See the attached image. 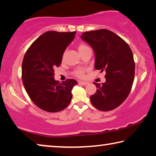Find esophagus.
<instances>
[{"mask_svg": "<svg viewBox=\"0 0 156 156\" xmlns=\"http://www.w3.org/2000/svg\"><path fill=\"white\" fill-rule=\"evenodd\" d=\"M79 83H81V84L83 85V86H86V85L88 84V83L87 82V81H80V82H79Z\"/></svg>", "mask_w": 156, "mask_h": 156, "instance_id": "34e87169", "label": "esophagus"}]
</instances>
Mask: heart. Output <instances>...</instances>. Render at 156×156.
Masks as SVG:
<instances>
[{
  "label": "heart",
  "mask_w": 156,
  "mask_h": 156,
  "mask_svg": "<svg viewBox=\"0 0 156 156\" xmlns=\"http://www.w3.org/2000/svg\"><path fill=\"white\" fill-rule=\"evenodd\" d=\"M87 47H88L86 46V45L83 44H80V46H79V48H78L79 51H81V50L84 49ZM84 73H85V69L84 68H79L75 71V75L76 76H78V77L82 78V77H83V76H84Z\"/></svg>",
  "instance_id": "1"
}]
</instances>
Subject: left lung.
Returning a JSON list of instances; mask_svg holds the SVG:
<instances>
[{"label":"left lung","mask_w":156,"mask_h":156,"mask_svg":"<svg viewBox=\"0 0 156 156\" xmlns=\"http://www.w3.org/2000/svg\"><path fill=\"white\" fill-rule=\"evenodd\" d=\"M81 38L93 48L95 68L106 73V81L94 83L97 91L90 102L100 111H110L121 105L128 96L135 77V61L128 44L107 29L83 33Z\"/></svg>","instance_id":"1"}]
</instances>
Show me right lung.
<instances>
[{
    "label": "right lung",
    "instance_id": "right-lung-1",
    "mask_svg": "<svg viewBox=\"0 0 156 156\" xmlns=\"http://www.w3.org/2000/svg\"><path fill=\"white\" fill-rule=\"evenodd\" d=\"M76 32L48 31L37 37L25 54L22 62V80L26 91L34 104L44 111L58 112L72 100V89L77 81L54 80V68L62 62L66 47Z\"/></svg>",
    "mask_w": 156,
    "mask_h": 156
}]
</instances>
